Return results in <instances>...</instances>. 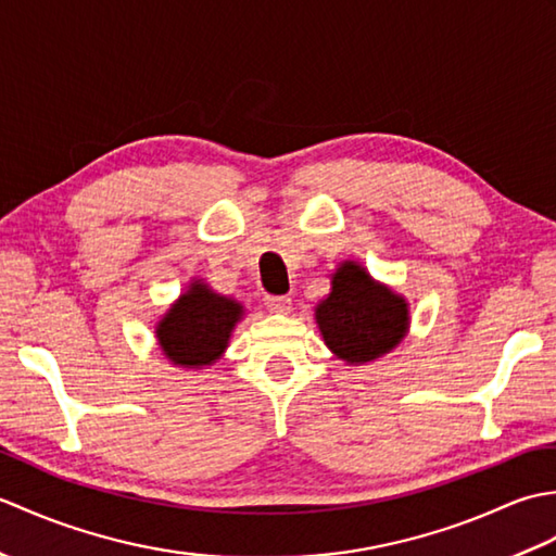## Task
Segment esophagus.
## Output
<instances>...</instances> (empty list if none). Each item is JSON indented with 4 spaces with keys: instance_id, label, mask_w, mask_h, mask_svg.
I'll list each match as a JSON object with an SVG mask.
<instances>
[{
    "instance_id": "1",
    "label": "esophagus",
    "mask_w": 556,
    "mask_h": 556,
    "mask_svg": "<svg viewBox=\"0 0 556 556\" xmlns=\"http://www.w3.org/2000/svg\"><path fill=\"white\" fill-rule=\"evenodd\" d=\"M265 305L271 313H287L291 308V299L289 296H267Z\"/></svg>"
}]
</instances>
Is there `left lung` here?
I'll return each mask as SVG.
<instances>
[{
    "label": "left lung",
    "mask_w": 556,
    "mask_h": 556,
    "mask_svg": "<svg viewBox=\"0 0 556 556\" xmlns=\"http://www.w3.org/2000/svg\"><path fill=\"white\" fill-rule=\"evenodd\" d=\"M408 303L346 260L332 275V291L317 303L315 323L329 351L346 363H370L408 332Z\"/></svg>",
    "instance_id": "8db88e82"
}]
</instances>
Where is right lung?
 <instances>
[{
    "label": "right lung",
    "mask_w": 556,
    "mask_h": 556,
    "mask_svg": "<svg viewBox=\"0 0 556 556\" xmlns=\"http://www.w3.org/2000/svg\"><path fill=\"white\" fill-rule=\"evenodd\" d=\"M243 305L219 296L205 281L193 279L155 327L160 349L179 368H203L215 363L229 346Z\"/></svg>",
    "instance_id": "add662e5"
}]
</instances>
